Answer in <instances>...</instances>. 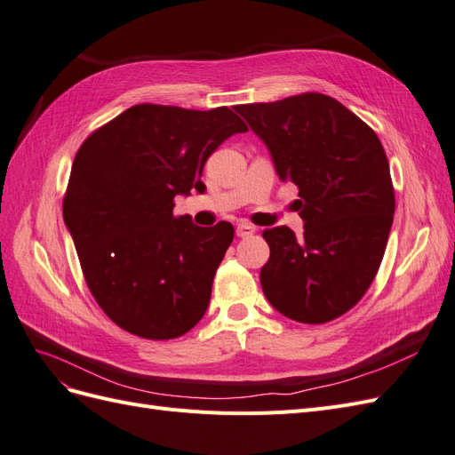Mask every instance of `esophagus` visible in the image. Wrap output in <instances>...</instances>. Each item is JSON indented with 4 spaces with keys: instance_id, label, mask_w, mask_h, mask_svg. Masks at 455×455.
I'll list each match as a JSON object with an SVG mask.
<instances>
[{
    "instance_id": "1",
    "label": "esophagus",
    "mask_w": 455,
    "mask_h": 455,
    "mask_svg": "<svg viewBox=\"0 0 455 455\" xmlns=\"http://www.w3.org/2000/svg\"><path fill=\"white\" fill-rule=\"evenodd\" d=\"M254 231H256V228H252L251 224H239L235 233H237V237L244 239V237H251V235H254Z\"/></svg>"
}]
</instances>
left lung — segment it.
Returning a JSON list of instances; mask_svg holds the SVG:
<instances>
[{"instance_id": "left-lung-1", "label": "left lung", "mask_w": 455, "mask_h": 455, "mask_svg": "<svg viewBox=\"0 0 455 455\" xmlns=\"http://www.w3.org/2000/svg\"><path fill=\"white\" fill-rule=\"evenodd\" d=\"M271 151L281 180L299 189L304 235L269 228L261 291L284 316L334 321L359 304L387 246L395 189L385 149L366 123L328 94L235 106Z\"/></svg>"}]
</instances>
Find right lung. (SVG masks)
<instances>
[{"instance_id":"obj_1","label":"right lung","mask_w":455,"mask_h":455,"mask_svg":"<svg viewBox=\"0 0 455 455\" xmlns=\"http://www.w3.org/2000/svg\"><path fill=\"white\" fill-rule=\"evenodd\" d=\"M246 131L226 106L136 104L77 149L64 222L92 298L125 332L174 339L203 319L235 231L229 222L197 228L174 216V197L203 191L206 159Z\"/></svg>"}]
</instances>
